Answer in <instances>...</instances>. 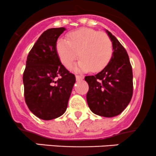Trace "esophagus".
Masks as SVG:
<instances>
[{"label": "esophagus", "mask_w": 156, "mask_h": 156, "mask_svg": "<svg viewBox=\"0 0 156 156\" xmlns=\"http://www.w3.org/2000/svg\"><path fill=\"white\" fill-rule=\"evenodd\" d=\"M76 79L77 81H80V80H82L83 79H84V76H83V75H76Z\"/></svg>", "instance_id": "obj_1"}]
</instances>
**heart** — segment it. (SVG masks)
<instances>
[{
  "mask_svg": "<svg viewBox=\"0 0 156 156\" xmlns=\"http://www.w3.org/2000/svg\"><path fill=\"white\" fill-rule=\"evenodd\" d=\"M56 51L66 67H70L79 55L81 60L74 67L75 70L98 72L110 62L113 45L107 34L89 28H81L70 32L67 41L63 38L58 40Z\"/></svg>",
  "mask_w": 156,
  "mask_h": 156,
  "instance_id": "b5f03b06",
  "label": "heart"
}]
</instances>
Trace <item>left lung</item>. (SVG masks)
Wrapping results in <instances>:
<instances>
[{"mask_svg":"<svg viewBox=\"0 0 156 156\" xmlns=\"http://www.w3.org/2000/svg\"><path fill=\"white\" fill-rule=\"evenodd\" d=\"M114 52L107 66L95 76H87L88 105L94 114L105 118L120 115L130 103L133 95V71L122 44L108 30Z\"/></svg>","mask_w":156,"mask_h":156,"instance_id":"1","label":"left lung"}]
</instances>
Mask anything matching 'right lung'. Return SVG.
<instances>
[{"mask_svg":"<svg viewBox=\"0 0 156 156\" xmlns=\"http://www.w3.org/2000/svg\"><path fill=\"white\" fill-rule=\"evenodd\" d=\"M65 28L44 31L26 60L23 80L29 110L38 118L55 119L66 112L76 77L61 63L56 51L58 37Z\"/></svg>","mask_w":156,"mask_h":156,"instance_id":"1","label":"right lung"}]
</instances>
